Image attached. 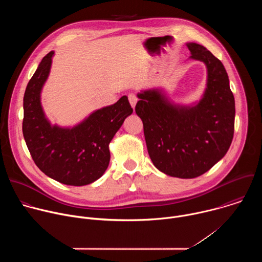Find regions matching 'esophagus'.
<instances>
[{
  "mask_svg": "<svg viewBox=\"0 0 262 262\" xmlns=\"http://www.w3.org/2000/svg\"><path fill=\"white\" fill-rule=\"evenodd\" d=\"M128 100H129V103H130V105L133 106V108H135V106H136V103H137V101H138V98H137V96H136L135 94H129V95H128Z\"/></svg>",
  "mask_w": 262,
  "mask_h": 262,
  "instance_id": "34e87169",
  "label": "esophagus"
}]
</instances>
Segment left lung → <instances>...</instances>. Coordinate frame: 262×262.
<instances>
[{
    "mask_svg": "<svg viewBox=\"0 0 262 262\" xmlns=\"http://www.w3.org/2000/svg\"><path fill=\"white\" fill-rule=\"evenodd\" d=\"M191 59L207 69L202 98L191 105L172 102L162 89L138 93L136 113L142 119L147 150L161 172L178 178H195L224 158L234 133L235 102L228 74L207 49L186 43Z\"/></svg>",
    "mask_w": 262,
    "mask_h": 262,
    "instance_id": "1",
    "label": "left lung"
}]
</instances>
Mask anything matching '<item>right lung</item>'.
I'll return each instance as SVG.
<instances>
[{
    "label": "right lung",
    "mask_w": 262,
    "mask_h": 262,
    "mask_svg": "<svg viewBox=\"0 0 262 262\" xmlns=\"http://www.w3.org/2000/svg\"><path fill=\"white\" fill-rule=\"evenodd\" d=\"M54 52L37 67L24 95L23 134L36 166L67 185H86L100 178L110 163L108 144L133 113L127 96L98 108L72 127L53 125L46 117L40 94Z\"/></svg>",
    "instance_id": "right-lung-1"
}]
</instances>
